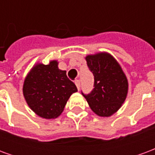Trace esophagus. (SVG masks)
<instances>
[{
  "instance_id": "1",
  "label": "esophagus",
  "mask_w": 155,
  "mask_h": 155,
  "mask_svg": "<svg viewBox=\"0 0 155 155\" xmlns=\"http://www.w3.org/2000/svg\"><path fill=\"white\" fill-rule=\"evenodd\" d=\"M74 83H75V84H76L78 90H80V87H81V81H80V80H76Z\"/></svg>"
}]
</instances>
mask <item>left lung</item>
<instances>
[{
    "instance_id": "left-lung-1",
    "label": "left lung",
    "mask_w": 155,
    "mask_h": 155,
    "mask_svg": "<svg viewBox=\"0 0 155 155\" xmlns=\"http://www.w3.org/2000/svg\"><path fill=\"white\" fill-rule=\"evenodd\" d=\"M94 77V88L85 95L90 107L98 116L110 117L119 110L128 94L129 83L116 59L108 52L85 56Z\"/></svg>"
}]
</instances>
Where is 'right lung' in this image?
I'll return each mask as SVG.
<instances>
[{
	"instance_id": "1",
	"label": "right lung",
	"mask_w": 155,
	"mask_h": 155,
	"mask_svg": "<svg viewBox=\"0 0 155 155\" xmlns=\"http://www.w3.org/2000/svg\"><path fill=\"white\" fill-rule=\"evenodd\" d=\"M56 60L48 64L36 63L26 74L23 95L30 109L46 120L54 119L63 112L69 98L77 91L75 84L58 67Z\"/></svg>"
}]
</instances>
